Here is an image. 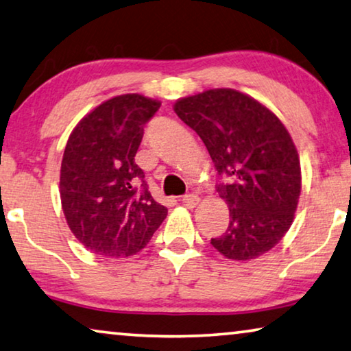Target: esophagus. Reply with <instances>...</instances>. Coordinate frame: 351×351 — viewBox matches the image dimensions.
Segmentation results:
<instances>
[{"label":"esophagus","instance_id":"1","mask_svg":"<svg viewBox=\"0 0 351 351\" xmlns=\"http://www.w3.org/2000/svg\"><path fill=\"white\" fill-rule=\"evenodd\" d=\"M182 205L187 206V208H193L197 205L198 202H200V198H198V195H195V193H189V195H184L181 198Z\"/></svg>","mask_w":351,"mask_h":351}]
</instances>
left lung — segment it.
<instances>
[{
    "label": "left lung",
    "mask_w": 351,
    "mask_h": 351,
    "mask_svg": "<svg viewBox=\"0 0 351 351\" xmlns=\"http://www.w3.org/2000/svg\"><path fill=\"white\" fill-rule=\"evenodd\" d=\"M173 108L227 180L216 189L230 223L211 239L213 247L238 261L266 254L289 232L301 193L300 156L289 130L263 104L230 88L182 97Z\"/></svg>",
    "instance_id": "obj_1"
}]
</instances>
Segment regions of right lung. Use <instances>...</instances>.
I'll list each match as a JSON object with an SVG mask.
<instances>
[{
	"label": "right lung",
	"mask_w": 351,
	"mask_h": 351,
	"mask_svg": "<svg viewBox=\"0 0 351 351\" xmlns=\"http://www.w3.org/2000/svg\"><path fill=\"white\" fill-rule=\"evenodd\" d=\"M160 107L142 94H123L82 118L67 140L60 195L67 226L102 257H130L167 217L135 164L143 125Z\"/></svg>",
	"instance_id": "obj_1"
}]
</instances>
